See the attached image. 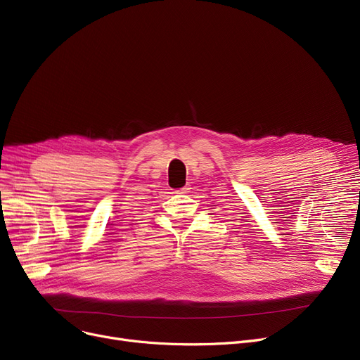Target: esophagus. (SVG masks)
I'll return each mask as SVG.
<instances>
[{
  "instance_id": "obj_1",
  "label": "esophagus",
  "mask_w": 360,
  "mask_h": 360,
  "mask_svg": "<svg viewBox=\"0 0 360 360\" xmlns=\"http://www.w3.org/2000/svg\"><path fill=\"white\" fill-rule=\"evenodd\" d=\"M191 190V188L190 186H188V185H185V186H182V188H179V193H188V191H190Z\"/></svg>"
}]
</instances>
